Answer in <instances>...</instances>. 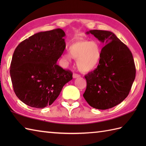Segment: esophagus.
Segmentation results:
<instances>
[{
    "mask_svg": "<svg viewBox=\"0 0 146 146\" xmlns=\"http://www.w3.org/2000/svg\"><path fill=\"white\" fill-rule=\"evenodd\" d=\"M80 77V75H78V74H76V73H73V78H79Z\"/></svg>",
    "mask_w": 146,
    "mask_h": 146,
    "instance_id": "1",
    "label": "esophagus"
}]
</instances>
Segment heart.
Wrapping results in <instances>:
<instances>
[{"label": "heart", "instance_id": "1", "mask_svg": "<svg viewBox=\"0 0 146 146\" xmlns=\"http://www.w3.org/2000/svg\"><path fill=\"white\" fill-rule=\"evenodd\" d=\"M68 52L62 56L64 61L70 62L71 59L76 60V66L80 71L88 73L95 69L102 58V49L97 41L80 40L70 45Z\"/></svg>", "mask_w": 146, "mask_h": 146}]
</instances>
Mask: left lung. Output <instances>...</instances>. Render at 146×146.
Wrapping results in <instances>:
<instances>
[{
	"mask_svg": "<svg viewBox=\"0 0 146 146\" xmlns=\"http://www.w3.org/2000/svg\"><path fill=\"white\" fill-rule=\"evenodd\" d=\"M90 33L105 46L97 68L85 76L83 97L91 107L106 110L128 96L135 77L134 61L127 46L112 32L95 29L86 32Z\"/></svg>",
	"mask_w": 146,
	"mask_h": 146,
	"instance_id": "8db88e82",
	"label": "left lung"
}]
</instances>
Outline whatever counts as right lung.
I'll return each instance as SVG.
<instances>
[{"mask_svg": "<svg viewBox=\"0 0 146 146\" xmlns=\"http://www.w3.org/2000/svg\"><path fill=\"white\" fill-rule=\"evenodd\" d=\"M65 33L56 29L36 33L15 48L10 75L15 95L30 107L43 108L58 98L72 72L56 62L66 48Z\"/></svg>", "mask_w": 146, "mask_h": 146, "instance_id": "obj_1", "label": "right lung"}]
</instances>
